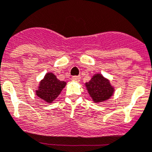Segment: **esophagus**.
Segmentation results:
<instances>
[{
	"mask_svg": "<svg viewBox=\"0 0 152 152\" xmlns=\"http://www.w3.org/2000/svg\"><path fill=\"white\" fill-rule=\"evenodd\" d=\"M72 80H74V81H77V82H79L80 80V76H73V77H72Z\"/></svg>",
	"mask_w": 152,
	"mask_h": 152,
	"instance_id": "1",
	"label": "esophagus"
}]
</instances>
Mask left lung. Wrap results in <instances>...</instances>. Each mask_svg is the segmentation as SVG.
<instances>
[{"instance_id":"8db88e82","label":"left lung","mask_w":152,"mask_h":152,"mask_svg":"<svg viewBox=\"0 0 152 152\" xmlns=\"http://www.w3.org/2000/svg\"><path fill=\"white\" fill-rule=\"evenodd\" d=\"M84 85L94 103H96L109 100L115 92V88L110 80L100 73L93 75L91 80Z\"/></svg>"}]
</instances>
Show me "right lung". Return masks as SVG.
I'll return each mask as SVG.
<instances>
[{
	"label": "right lung",
	"mask_w": 152,
	"mask_h": 152,
	"mask_svg": "<svg viewBox=\"0 0 152 152\" xmlns=\"http://www.w3.org/2000/svg\"><path fill=\"white\" fill-rule=\"evenodd\" d=\"M67 82L58 79L52 72L45 74L36 90V95L48 103H52L61 94Z\"/></svg>",
	"instance_id": "obj_1"
}]
</instances>
